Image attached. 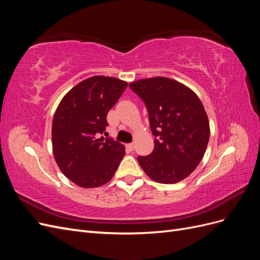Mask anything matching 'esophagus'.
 Segmentation results:
<instances>
[{
	"instance_id": "34e87169",
	"label": "esophagus",
	"mask_w": 260,
	"mask_h": 260,
	"mask_svg": "<svg viewBox=\"0 0 260 260\" xmlns=\"http://www.w3.org/2000/svg\"><path fill=\"white\" fill-rule=\"evenodd\" d=\"M125 148H127L129 152H132L133 149H135V144H133V143H129V144L125 145Z\"/></svg>"
}]
</instances>
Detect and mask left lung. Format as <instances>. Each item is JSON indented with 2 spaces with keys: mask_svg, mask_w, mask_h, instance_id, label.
Masks as SVG:
<instances>
[{
  "mask_svg": "<svg viewBox=\"0 0 260 260\" xmlns=\"http://www.w3.org/2000/svg\"><path fill=\"white\" fill-rule=\"evenodd\" d=\"M144 102L154 149L138 161L156 182L170 184L190 176L199 166L209 140V122L196 94L169 78L155 77L129 84Z\"/></svg>",
  "mask_w": 260,
  "mask_h": 260,
  "instance_id": "obj_1",
  "label": "left lung"
}]
</instances>
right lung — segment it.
Masks as SVG:
<instances>
[{"mask_svg": "<svg viewBox=\"0 0 260 260\" xmlns=\"http://www.w3.org/2000/svg\"><path fill=\"white\" fill-rule=\"evenodd\" d=\"M127 85L116 78L94 76L60 101L52 123L53 153L62 174L77 185H104L119 166L124 146L101 135L107 133V113Z\"/></svg>", "mask_w": 260, "mask_h": 260, "instance_id": "add662e5", "label": "right lung"}]
</instances>
